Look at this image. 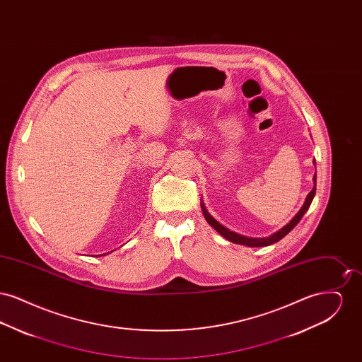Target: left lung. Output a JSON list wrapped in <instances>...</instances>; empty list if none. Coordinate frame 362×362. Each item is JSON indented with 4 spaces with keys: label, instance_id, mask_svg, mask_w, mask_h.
<instances>
[{
    "label": "left lung",
    "instance_id": "obj_1",
    "mask_svg": "<svg viewBox=\"0 0 362 362\" xmlns=\"http://www.w3.org/2000/svg\"><path fill=\"white\" fill-rule=\"evenodd\" d=\"M313 163H315V161H313ZM313 182H315V186H313V189H312L310 194L307 195V199H305V202H304L303 207L298 210V213L293 217L292 220H291L288 224L285 225L284 228H281L278 232L273 233V235H270L269 238H263V239L247 238V236H241L239 233H235V232L229 230L228 228H225V226H223L220 223H217V221H216V220H214V218L207 213L206 207L204 206V204H202L201 206H202V211H204V216H205L207 223L211 225V226H213V228H214V229H216L221 236H224L226 240L232 241V243H236V244L248 245V247H266V245L274 244L276 241L281 240L282 238H285V236L292 230L293 228L300 223V220L303 218V216L305 214V211L310 209V202H312V199H313V197H315V192H316V175L313 176Z\"/></svg>",
    "mask_w": 362,
    "mask_h": 362
}]
</instances>
